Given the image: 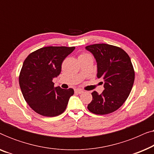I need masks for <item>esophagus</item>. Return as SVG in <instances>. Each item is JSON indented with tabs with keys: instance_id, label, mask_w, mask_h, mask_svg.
<instances>
[{
	"instance_id": "esophagus-1",
	"label": "esophagus",
	"mask_w": 154,
	"mask_h": 154,
	"mask_svg": "<svg viewBox=\"0 0 154 154\" xmlns=\"http://www.w3.org/2000/svg\"><path fill=\"white\" fill-rule=\"evenodd\" d=\"M75 93H78V94H81V93H83V90H82L81 89H75Z\"/></svg>"
}]
</instances>
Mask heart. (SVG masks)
<instances>
[{
    "label": "heart",
    "mask_w": 154,
    "mask_h": 154,
    "mask_svg": "<svg viewBox=\"0 0 154 154\" xmlns=\"http://www.w3.org/2000/svg\"><path fill=\"white\" fill-rule=\"evenodd\" d=\"M83 54H81V55H83Z\"/></svg>",
    "instance_id": "1"
}]
</instances>
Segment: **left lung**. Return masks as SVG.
<instances>
[{
  "mask_svg": "<svg viewBox=\"0 0 154 154\" xmlns=\"http://www.w3.org/2000/svg\"><path fill=\"white\" fill-rule=\"evenodd\" d=\"M85 49L95 58L97 76L104 81L102 94L92 92L88 110L97 115L112 113L123 104L133 86L134 71L130 57L121 48L109 44H94Z\"/></svg>",
  "mask_w": 154,
  "mask_h": 154,
  "instance_id": "left-lung-1",
  "label": "left lung"
}]
</instances>
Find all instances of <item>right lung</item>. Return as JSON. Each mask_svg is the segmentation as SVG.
I'll list each match as a JSON object with an SVG mask.
<instances>
[{
    "mask_svg": "<svg viewBox=\"0 0 154 154\" xmlns=\"http://www.w3.org/2000/svg\"><path fill=\"white\" fill-rule=\"evenodd\" d=\"M75 47L49 46L40 48L26 58L21 69L19 83L29 106L40 115L54 117L65 111L72 88L54 87V78L61 73L62 64Z\"/></svg>",
    "mask_w": 154,
    "mask_h": 154,
    "instance_id": "add662e5",
    "label": "right lung"
}]
</instances>
